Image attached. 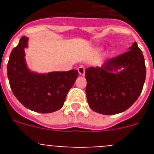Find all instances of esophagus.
Returning <instances> with one entry per match:
<instances>
[{"label": "esophagus", "instance_id": "34e87169", "mask_svg": "<svg viewBox=\"0 0 154 154\" xmlns=\"http://www.w3.org/2000/svg\"><path fill=\"white\" fill-rule=\"evenodd\" d=\"M78 72L80 75H85V68L83 66H79L78 69Z\"/></svg>", "mask_w": 154, "mask_h": 154}]
</instances>
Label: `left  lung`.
<instances>
[{"instance_id": "1", "label": "left lung", "mask_w": 154, "mask_h": 154, "mask_svg": "<svg viewBox=\"0 0 154 154\" xmlns=\"http://www.w3.org/2000/svg\"><path fill=\"white\" fill-rule=\"evenodd\" d=\"M129 49L108 59L101 67L85 69L87 101L95 112L104 115L120 113L140 95L146 79L144 57L136 42Z\"/></svg>"}]
</instances>
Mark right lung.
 Instances as JSON below:
<instances>
[{"label": "right lung", "instance_id": "add662e5", "mask_svg": "<svg viewBox=\"0 0 154 154\" xmlns=\"http://www.w3.org/2000/svg\"><path fill=\"white\" fill-rule=\"evenodd\" d=\"M28 38L23 36L12 50L8 66L11 89L21 104L37 112L50 113L63 106L69 89L78 77L75 69L67 72L37 73L27 66L24 48Z\"/></svg>", "mask_w": 154, "mask_h": 154}]
</instances>
